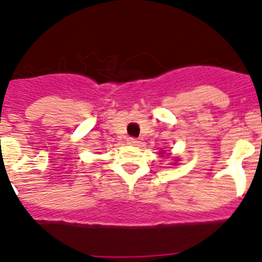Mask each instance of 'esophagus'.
I'll use <instances>...</instances> for the list:
<instances>
[{"mask_svg":"<svg viewBox=\"0 0 262 262\" xmlns=\"http://www.w3.org/2000/svg\"><path fill=\"white\" fill-rule=\"evenodd\" d=\"M126 141H128L129 145H132V146H138L139 145V141L137 138H134V137H129Z\"/></svg>","mask_w":262,"mask_h":262,"instance_id":"1","label":"esophagus"}]
</instances>
